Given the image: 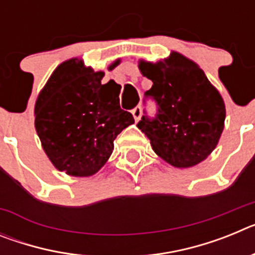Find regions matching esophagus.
Wrapping results in <instances>:
<instances>
[{
    "instance_id": "obj_1",
    "label": "esophagus",
    "mask_w": 255,
    "mask_h": 255,
    "mask_svg": "<svg viewBox=\"0 0 255 255\" xmlns=\"http://www.w3.org/2000/svg\"><path fill=\"white\" fill-rule=\"evenodd\" d=\"M131 114H132V116H134L135 121L140 120V117H141V107H140V106H136L135 108H132Z\"/></svg>"
}]
</instances>
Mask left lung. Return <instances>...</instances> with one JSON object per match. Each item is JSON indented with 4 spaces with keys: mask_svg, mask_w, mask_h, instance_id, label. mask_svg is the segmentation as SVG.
I'll use <instances>...</instances> for the list:
<instances>
[{
    "mask_svg": "<svg viewBox=\"0 0 255 255\" xmlns=\"http://www.w3.org/2000/svg\"><path fill=\"white\" fill-rule=\"evenodd\" d=\"M153 85L144 93L157 105L154 116L144 111L138 128L157 154L175 167H191L215 149L225 123V103L193 61L173 52L157 64L139 65Z\"/></svg>",
    "mask_w": 255,
    "mask_h": 255,
    "instance_id": "left-lung-1",
    "label": "left lung"
}]
</instances>
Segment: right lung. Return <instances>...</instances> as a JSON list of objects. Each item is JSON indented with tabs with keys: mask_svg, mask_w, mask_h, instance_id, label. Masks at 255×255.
Instances as JSON below:
<instances>
[{
	"mask_svg": "<svg viewBox=\"0 0 255 255\" xmlns=\"http://www.w3.org/2000/svg\"><path fill=\"white\" fill-rule=\"evenodd\" d=\"M103 75L66 61L35 103V129L44 152L56 168L73 176L96 173L110 158L117 135L134 124L120 107V87L112 80L102 84Z\"/></svg>",
	"mask_w": 255,
	"mask_h": 255,
	"instance_id": "add662e5",
	"label": "right lung"
}]
</instances>
